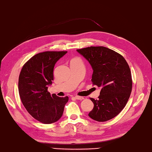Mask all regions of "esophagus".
<instances>
[{"label": "esophagus", "mask_w": 152, "mask_h": 152, "mask_svg": "<svg viewBox=\"0 0 152 152\" xmlns=\"http://www.w3.org/2000/svg\"><path fill=\"white\" fill-rule=\"evenodd\" d=\"M75 98L76 99H77V100H83V99H85V98H84V97L78 96H76L75 97Z\"/></svg>", "instance_id": "1"}]
</instances>
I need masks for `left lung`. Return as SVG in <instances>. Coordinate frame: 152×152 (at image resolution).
Masks as SVG:
<instances>
[{"label": "left lung", "mask_w": 152, "mask_h": 152, "mask_svg": "<svg viewBox=\"0 0 152 152\" xmlns=\"http://www.w3.org/2000/svg\"><path fill=\"white\" fill-rule=\"evenodd\" d=\"M93 69L92 82L102 88L88 116L97 122L116 116L126 105L132 90V77L126 60L120 54L103 46L77 49Z\"/></svg>", "instance_id": "1"}]
</instances>
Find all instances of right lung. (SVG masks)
<instances>
[{
  "instance_id": "1",
  "label": "right lung",
  "mask_w": 152,
  "mask_h": 152,
  "mask_svg": "<svg viewBox=\"0 0 152 152\" xmlns=\"http://www.w3.org/2000/svg\"><path fill=\"white\" fill-rule=\"evenodd\" d=\"M67 51H45L33 56L23 66L19 77L20 98L28 113L43 124L56 122L62 117L69 97L50 95L56 62Z\"/></svg>"
}]
</instances>
